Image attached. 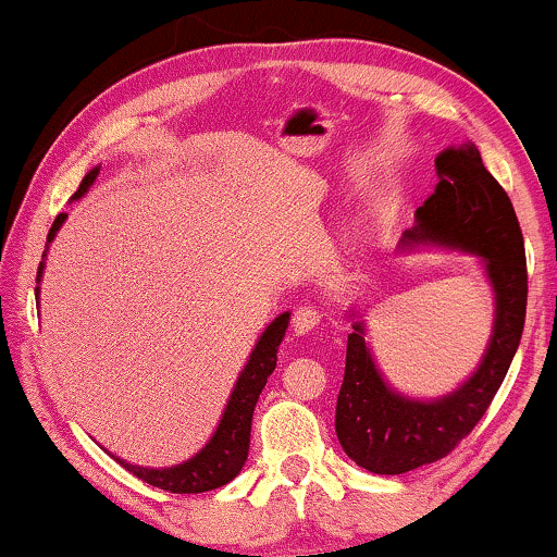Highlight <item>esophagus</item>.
<instances>
[{
  "mask_svg": "<svg viewBox=\"0 0 557 557\" xmlns=\"http://www.w3.org/2000/svg\"><path fill=\"white\" fill-rule=\"evenodd\" d=\"M322 322V311H319L314 304H301L294 311V332L296 334H309L317 330V324Z\"/></svg>",
  "mask_w": 557,
  "mask_h": 557,
  "instance_id": "obj_1",
  "label": "esophagus"
}]
</instances>
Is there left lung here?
<instances>
[{"mask_svg": "<svg viewBox=\"0 0 557 557\" xmlns=\"http://www.w3.org/2000/svg\"><path fill=\"white\" fill-rule=\"evenodd\" d=\"M436 174V189L416 210L418 225L406 238L438 240L482 256L497 294V319L479 370L436 403L395 395L372 364L360 322L355 324L334 429L349 459L372 474H406L451 454L492 406L524 330L528 261L512 200L484 170L474 144L438 154Z\"/></svg>", "mask_w": 557, "mask_h": 557, "instance_id": "1", "label": "left lung"}]
</instances>
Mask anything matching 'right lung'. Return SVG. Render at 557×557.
<instances>
[{"label": "right lung", "instance_id": "1", "mask_svg": "<svg viewBox=\"0 0 557 557\" xmlns=\"http://www.w3.org/2000/svg\"><path fill=\"white\" fill-rule=\"evenodd\" d=\"M98 177V166L90 170L86 177H83L78 193L73 195L81 197L86 189L94 185V180ZM65 212H60L52 223L50 233H48V243L55 238L58 227L63 225ZM40 271H37V278H40ZM288 326V311L273 319L269 324V330L263 332V337L258 339V345L253 352H250V360L246 364V370L240 372L238 383H235V391L227 400V408L223 413V421H220L215 436L210 438V444L202 448L195 459H189L180 467L172 469H141V467H132V463L116 459L121 467L126 471H132L134 476H139L141 482H147L157 490L172 492V494H200V492H210L218 490L231 482V479L238 476V471L243 469V463L248 459V448H250V423H253V410L258 403V395L265 387V380L273 370H276V349L284 339V332Z\"/></svg>", "mask_w": 557, "mask_h": 557}]
</instances>
